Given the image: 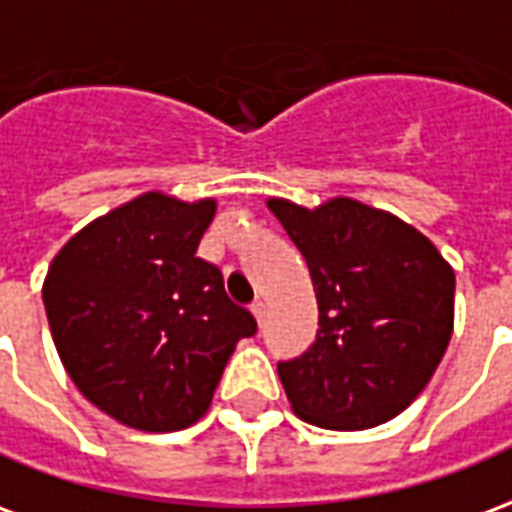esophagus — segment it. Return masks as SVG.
Segmentation results:
<instances>
[{
  "label": "esophagus",
  "mask_w": 512,
  "mask_h": 512,
  "mask_svg": "<svg viewBox=\"0 0 512 512\" xmlns=\"http://www.w3.org/2000/svg\"><path fill=\"white\" fill-rule=\"evenodd\" d=\"M251 311H253V316H256V322H259V327L264 322H267V302L264 300H256L251 305Z\"/></svg>",
  "instance_id": "esophagus-1"
}]
</instances>
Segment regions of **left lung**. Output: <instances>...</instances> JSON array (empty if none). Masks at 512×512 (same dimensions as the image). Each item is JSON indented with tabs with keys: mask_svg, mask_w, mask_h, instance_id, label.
I'll list each match as a JSON object with an SVG mask.
<instances>
[{
	"mask_svg": "<svg viewBox=\"0 0 512 512\" xmlns=\"http://www.w3.org/2000/svg\"><path fill=\"white\" fill-rule=\"evenodd\" d=\"M311 270L319 330L278 363L305 423L363 431L393 420L431 382L453 335L455 272L425 234L335 196L319 207L267 199Z\"/></svg>",
	"mask_w": 512,
	"mask_h": 512,
	"instance_id": "1",
	"label": "left lung"
}]
</instances>
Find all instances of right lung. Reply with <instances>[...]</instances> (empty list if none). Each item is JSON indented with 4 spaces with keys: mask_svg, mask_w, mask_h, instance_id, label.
I'll return each instance as SVG.
<instances>
[{
    "mask_svg": "<svg viewBox=\"0 0 512 512\" xmlns=\"http://www.w3.org/2000/svg\"><path fill=\"white\" fill-rule=\"evenodd\" d=\"M218 201L147 190L76 231L54 256L43 305L59 360L111 420L166 434L201 420L251 311L196 256Z\"/></svg>",
    "mask_w": 512,
    "mask_h": 512,
    "instance_id": "add662e5",
    "label": "right lung"
}]
</instances>
